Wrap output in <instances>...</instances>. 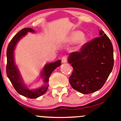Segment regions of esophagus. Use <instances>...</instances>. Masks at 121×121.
Listing matches in <instances>:
<instances>
[{"label":"esophagus","instance_id":"obj_1","mask_svg":"<svg viewBox=\"0 0 121 121\" xmlns=\"http://www.w3.org/2000/svg\"><path fill=\"white\" fill-rule=\"evenodd\" d=\"M67 57H65V56H64V57H62V63H65L67 62Z\"/></svg>","mask_w":121,"mask_h":121}]
</instances>
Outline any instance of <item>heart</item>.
Masks as SVG:
<instances>
[{
    "label": "heart",
    "mask_w": 121,
    "mask_h": 121,
    "mask_svg": "<svg viewBox=\"0 0 121 121\" xmlns=\"http://www.w3.org/2000/svg\"><path fill=\"white\" fill-rule=\"evenodd\" d=\"M88 41V37L83 35L82 31L75 30L73 31L65 37L63 42L65 43L72 44L77 42V46L75 48V51H78L81 47L86 43Z\"/></svg>",
    "instance_id": "1"
}]
</instances>
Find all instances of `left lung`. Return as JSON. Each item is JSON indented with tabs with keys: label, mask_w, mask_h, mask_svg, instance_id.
<instances>
[{
	"label": "left lung",
	"mask_w": 121,
	"mask_h": 121,
	"mask_svg": "<svg viewBox=\"0 0 121 121\" xmlns=\"http://www.w3.org/2000/svg\"><path fill=\"white\" fill-rule=\"evenodd\" d=\"M99 36L68 58V62L73 68L69 82L73 88L83 94L100 90L113 69L112 43L102 30H99Z\"/></svg>",
	"instance_id": "left-lung-1"
}]
</instances>
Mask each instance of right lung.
<instances>
[{
  "instance_id": "obj_1",
  "label": "right lung",
  "mask_w": 121,
  "mask_h": 121,
  "mask_svg": "<svg viewBox=\"0 0 121 121\" xmlns=\"http://www.w3.org/2000/svg\"><path fill=\"white\" fill-rule=\"evenodd\" d=\"M28 32L35 33V31L31 28H25L16 34L9 43L6 51V74L15 89L20 95L30 99H36L43 95L47 91L48 88V81L51 74L56 68L60 65L61 60H58L54 63L45 64L41 69L39 76L43 84L37 88L29 89L27 85L24 83L19 69L15 62L14 58V51L17 43Z\"/></svg>"
}]
</instances>
